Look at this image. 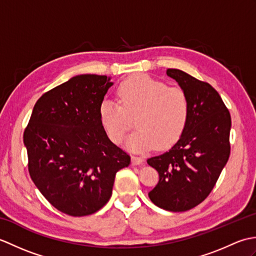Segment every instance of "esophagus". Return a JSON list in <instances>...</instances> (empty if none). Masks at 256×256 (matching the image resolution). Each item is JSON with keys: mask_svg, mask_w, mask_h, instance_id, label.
<instances>
[{"mask_svg": "<svg viewBox=\"0 0 256 256\" xmlns=\"http://www.w3.org/2000/svg\"><path fill=\"white\" fill-rule=\"evenodd\" d=\"M132 165H140L143 162V157H140V156H132Z\"/></svg>", "mask_w": 256, "mask_h": 256, "instance_id": "obj_1", "label": "esophagus"}]
</instances>
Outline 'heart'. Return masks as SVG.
<instances>
[{"label":"heart","instance_id":"obj_1","mask_svg":"<svg viewBox=\"0 0 256 256\" xmlns=\"http://www.w3.org/2000/svg\"><path fill=\"white\" fill-rule=\"evenodd\" d=\"M118 101L104 99L99 108L100 121L112 142L120 144L132 126L135 116L138 128L126 140L134 152L172 144L186 128L190 103L186 91L168 86L148 74H135L125 79L118 88Z\"/></svg>","mask_w":256,"mask_h":256}]
</instances>
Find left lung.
Instances as JSON below:
<instances>
[{
    "instance_id": "8db88e82",
    "label": "left lung",
    "mask_w": 256,
    "mask_h": 256,
    "mask_svg": "<svg viewBox=\"0 0 256 256\" xmlns=\"http://www.w3.org/2000/svg\"><path fill=\"white\" fill-rule=\"evenodd\" d=\"M166 74L186 91L190 112L177 143L148 160L160 175L148 197L162 209L182 212L208 197L229 160L231 116L208 82L179 69H167Z\"/></svg>"
}]
</instances>
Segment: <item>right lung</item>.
Wrapping results in <instances>:
<instances>
[{"instance_id": "right-lung-1", "label": "right lung", "mask_w": 256, "mask_h": 256, "mask_svg": "<svg viewBox=\"0 0 256 256\" xmlns=\"http://www.w3.org/2000/svg\"><path fill=\"white\" fill-rule=\"evenodd\" d=\"M112 84L106 76L72 77L37 100L24 131L32 180L66 214L100 210L111 198L116 172L131 162L100 121L99 108Z\"/></svg>"}]
</instances>
